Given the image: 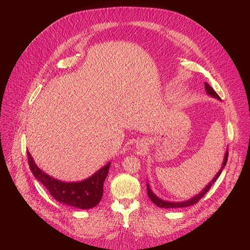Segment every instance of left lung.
<instances>
[{
    "label": "left lung",
    "instance_id": "left-lung-1",
    "mask_svg": "<svg viewBox=\"0 0 250 250\" xmlns=\"http://www.w3.org/2000/svg\"><path fill=\"white\" fill-rule=\"evenodd\" d=\"M205 89H206V91H207V93H208V95H209V96H211V97H213V98H216V99H219V100H221V98L219 97V95L216 93V91L213 90L208 83H205ZM228 157H229V150H227L226 151V155H225V158H224V162H223V166H222V168L220 169V171L217 173V175L213 177V179L204 188V190L201 192V193H199L197 196H195V197H193L192 199H190V200H187V201H184V202H167V201H164V200H161V199H159L155 194H153V192L151 191V189H150V187H149V184L147 183L146 185H147V195H148V197H149V199L157 206V207H159V208H184V207H189V206H192V205H194V204H196V203H198L206 194H207V192L210 189V187H211V185L216 182V180L218 179L219 178V176L221 175V173H222V171H223V169L225 168V166H226V164H227V161H228Z\"/></svg>",
    "mask_w": 250,
    "mask_h": 250
}]
</instances>
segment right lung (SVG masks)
<instances>
[{"label": "right lung", "instance_id": "1", "mask_svg": "<svg viewBox=\"0 0 250 250\" xmlns=\"http://www.w3.org/2000/svg\"><path fill=\"white\" fill-rule=\"evenodd\" d=\"M26 154L33 176L58 202L77 208L88 209L96 207L102 200L104 182L108 176L111 162L98 170L86 180L80 182H62L40 169L34 163L29 151Z\"/></svg>", "mask_w": 250, "mask_h": 250}]
</instances>
